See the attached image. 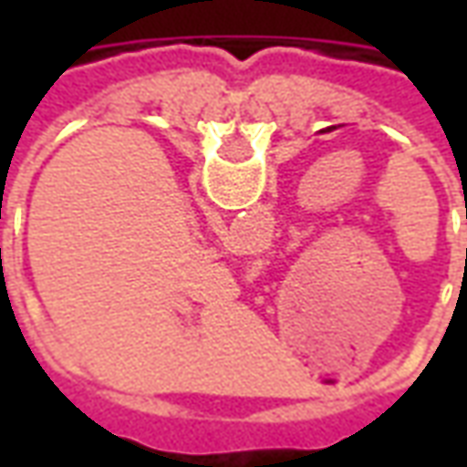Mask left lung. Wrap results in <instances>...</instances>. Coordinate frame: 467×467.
<instances>
[{
  "instance_id": "8db88e82",
  "label": "left lung",
  "mask_w": 467,
  "mask_h": 467,
  "mask_svg": "<svg viewBox=\"0 0 467 467\" xmlns=\"http://www.w3.org/2000/svg\"><path fill=\"white\" fill-rule=\"evenodd\" d=\"M465 220H467V213H465Z\"/></svg>"
}]
</instances>
